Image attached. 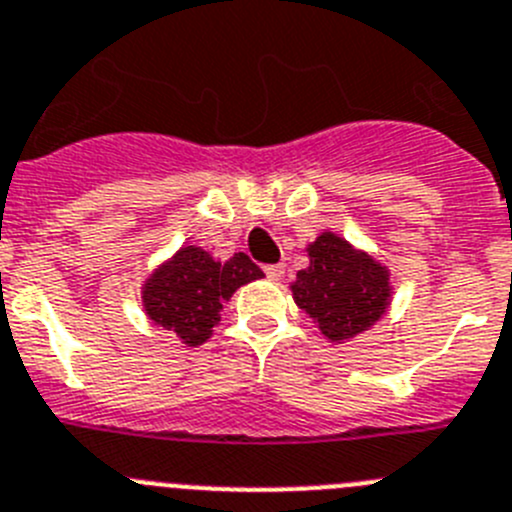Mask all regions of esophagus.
I'll return each instance as SVG.
<instances>
[{"label":"esophagus","instance_id":"34e87169","mask_svg":"<svg viewBox=\"0 0 512 512\" xmlns=\"http://www.w3.org/2000/svg\"><path fill=\"white\" fill-rule=\"evenodd\" d=\"M264 271H266V276H269L271 281H279L281 276L287 274V266H284V264H271V266H264Z\"/></svg>","mask_w":512,"mask_h":512}]
</instances>
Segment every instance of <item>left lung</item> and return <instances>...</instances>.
I'll list each match as a JSON object with an SVG mask.
<instances>
[{"mask_svg": "<svg viewBox=\"0 0 512 512\" xmlns=\"http://www.w3.org/2000/svg\"><path fill=\"white\" fill-rule=\"evenodd\" d=\"M309 266L297 271L292 297L330 342L360 335L386 314L391 274L370 253L325 231L307 246Z\"/></svg>", "mask_w": 512, "mask_h": 512, "instance_id": "1", "label": "left lung"}]
</instances>
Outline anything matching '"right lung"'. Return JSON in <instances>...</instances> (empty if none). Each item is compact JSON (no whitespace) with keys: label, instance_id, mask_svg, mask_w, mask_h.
<instances>
[{"label":"right lung","instance_id":"right-lung-1","mask_svg":"<svg viewBox=\"0 0 512 512\" xmlns=\"http://www.w3.org/2000/svg\"><path fill=\"white\" fill-rule=\"evenodd\" d=\"M261 276L264 271L246 253H233L220 264L200 246H182L144 281V312L154 325L175 332L187 348H198L213 335L223 302Z\"/></svg>","mask_w":512,"mask_h":512}]
</instances>
